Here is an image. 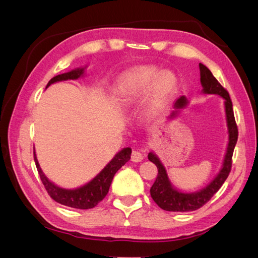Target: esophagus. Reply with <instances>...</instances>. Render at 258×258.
<instances>
[{"label":"esophagus","mask_w":258,"mask_h":258,"mask_svg":"<svg viewBox=\"0 0 258 258\" xmlns=\"http://www.w3.org/2000/svg\"><path fill=\"white\" fill-rule=\"evenodd\" d=\"M143 158H144L143 151H141V150L133 151V153H132V161L133 162L139 163L141 161H143Z\"/></svg>","instance_id":"34e87169"}]
</instances>
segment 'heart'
I'll use <instances>...</instances> for the list:
<instances>
[{
  "instance_id": "heart-1",
  "label": "heart",
  "mask_w": 258,
  "mask_h": 258,
  "mask_svg": "<svg viewBox=\"0 0 258 258\" xmlns=\"http://www.w3.org/2000/svg\"><path fill=\"white\" fill-rule=\"evenodd\" d=\"M158 70L155 68H144L139 72L134 73L130 79L126 80L120 86V96L126 103L135 101L136 98L144 96L151 85L157 78ZM176 83L174 75L171 73L162 74L155 82L154 91L152 95V106H158L172 92L173 87Z\"/></svg>"
}]
</instances>
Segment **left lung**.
Here are the masks:
<instances>
[{"mask_svg": "<svg viewBox=\"0 0 258 258\" xmlns=\"http://www.w3.org/2000/svg\"><path fill=\"white\" fill-rule=\"evenodd\" d=\"M200 71L203 92L206 93V94H218L225 100V111L229 133L227 153L225 155L223 168L221 169L220 174H218L217 176L214 178L213 182L210 185H207L205 188H203L200 191H195V193H180V191L174 189L171 183H169L166 171L162 165V163L154 154H153V153H150L149 160L152 163H154L158 169L156 180L151 187V196L156 204L164 211L190 212L199 210L203 205H205L214 196V194L221 188V186L228 177L229 173H231L232 157L235 145H236V142L238 139V128L236 122H235L233 103L226 89H224L220 82L215 79V76L212 74L211 71L208 70L205 65L200 63ZM186 104H187V101H186L185 97L182 96L176 101L175 106L177 108H180L184 107Z\"/></svg>", "mask_w": 258, "mask_h": 258, "instance_id": "1", "label": "left lung"}]
</instances>
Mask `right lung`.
Here are the masks:
<instances>
[{"label":"right lung","mask_w":258,"mask_h":258,"mask_svg":"<svg viewBox=\"0 0 258 258\" xmlns=\"http://www.w3.org/2000/svg\"><path fill=\"white\" fill-rule=\"evenodd\" d=\"M83 71L84 69H78L71 71V72L68 73L54 76V78L48 82L46 87L58 81L79 79L80 76L83 75ZM33 154H34V162L42 183L44 185L47 194L50 195L54 201L69 207L80 208V210H90V208L95 207L98 203L107 195L109 186L112 184L115 173H116L123 165H125L126 162H128L131 160L132 150H131L130 147H126V149L117 153L113 160L104 167L103 171L98 174L96 177L93 178L90 183H87L86 185L76 189L61 188L58 187V186L54 185L52 182H50V180L46 178L45 175L43 174L40 165H38L35 152H33Z\"/></svg>","instance_id":"1"}]
</instances>
